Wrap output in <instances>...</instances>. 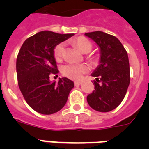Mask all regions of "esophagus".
Returning a JSON list of instances; mask_svg holds the SVG:
<instances>
[{"label": "esophagus", "mask_w": 149, "mask_h": 149, "mask_svg": "<svg viewBox=\"0 0 149 149\" xmlns=\"http://www.w3.org/2000/svg\"><path fill=\"white\" fill-rule=\"evenodd\" d=\"M81 84H82L81 81H75V82H74V85H75V86H79V85H81Z\"/></svg>", "instance_id": "obj_1"}]
</instances>
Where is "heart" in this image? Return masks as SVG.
<instances>
[{"label":"heart","mask_w":149,"mask_h":149,"mask_svg":"<svg viewBox=\"0 0 149 149\" xmlns=\"http://www.w3.org/2000/svg\"><path fill=\"white\" fill-rule=\"evenodd\" d=\"M74 42L77 48L84 53L89 52L93 48V45L90 42V41L82 36L77 38L74 41ZM65 43L61 42L57 45L54 49V56L56 61H60L63 58L65 51ZM86 71H87V67L85 65L74 64V63H68L63 65L61 68V72L63 75L72 80L81 79L84 74Z\"/></svg>","instance_id":"b5f03b06"}]
</instances>
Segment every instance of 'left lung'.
Returning <instances> with one entry per match:
<instances>
[{"label":"left lung","instance_id":"8db88e82","mask_svg":"<svg viewBox=\"0 0 149 149\" xmlns=\"http://www.w3.org/2000/svg\"><path fill=\"white\" fill-rule=\"evenodd\" d=\"M98 45L100 63L92 76L95 90L87 96L89 106L98 112L114 110L123 101L130 84L128 56L120 41L101 31L85 33Z\"/></svg>","mask_w":149,"mask_h":149}]
</instances>
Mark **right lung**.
<instances>
[{
	"instance_id": "right-lung-1",
	"label": "right lung",
	"mask_w": 149,
	"mask_h": 149,
	"mask_svg": "<svg viewBox=\"0 0 149 149\" xmlns=\"http://www.w3.org/2000/svg\"><path fill=\"white\" fill-rule=\"evenodd\" d=\"M73 35L41 31L26 39L18 52V86L29 106L39 113L50 115L61 110L73 89V81L66 77L58 83L50 81V75L59 72L54 49Z\"/></svg>"
}]
</instances>
